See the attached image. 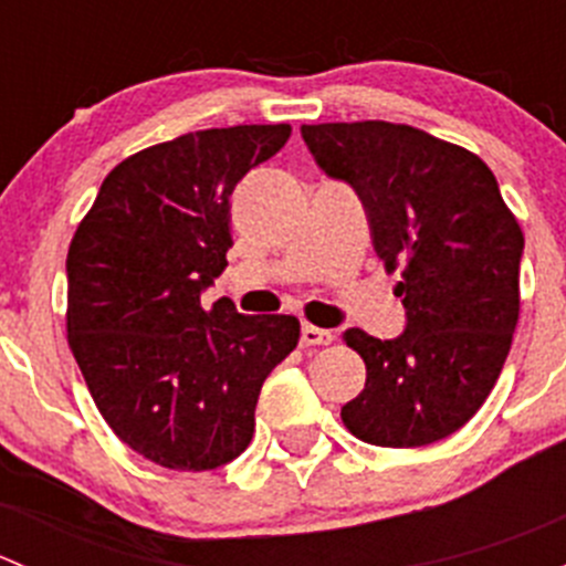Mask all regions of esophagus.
I'll use <instances>...</instances> for the list:
<instances>
[{"label":"esophagus","instance_id":"1","mask_svg":"<svg viewBox=\"0 0 566 566\" xmlns=\"http://www.w3.org/2000/svg\"><path fill=\"white\" fill-rule=\"evenodd\" d=\"M334 342V334L325 328H317V325H310L306 323L304 328H301V345H331Z\"/></svg>","mask_w":566,"mask_h":566}]
</instances>
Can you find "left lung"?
Wrapping results in <instances>:
<instances>
[{
    "label": "left lung",
    "instance_id": "obj_1",
    "mask_svg": "<svg viewBox=\"0 0 566 566\" xmlns=\"http://www.w3.org/2000/svg\"><path fill=\"white\" fill-rule=\"evenodd\" d=\"M317 167L361 199L373 247L399 271L405 331H345L367 384L342 421L375 447H427L458 432L504 369L521 315L523 232L495 175L465 147L410 125H301Z\"/></svg>",
    "mask_w": 566,
    "mask_h": 566
}]
</instances>
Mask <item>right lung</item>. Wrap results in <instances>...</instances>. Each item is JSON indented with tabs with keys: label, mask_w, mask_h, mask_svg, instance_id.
<instances>
[{
	"label": "right lung",
	"mask_w": 566,
	"mask_h": 566,
	"mask_svg": "<svg viewBox=\"0 0 566 566\" xmlns=\"http://www.w3.org/2000/svg\"><path fill=\"white\" fill-rule=\"evenodd\" d=\"M290 130H193L125 158L67 249V345L114 436L156 465L235 460L262 384L298 345L295 317L202 306L232 247V191Z\"/></svg>",
	"instance_id": "right-lung-1"
}]
</instances>
